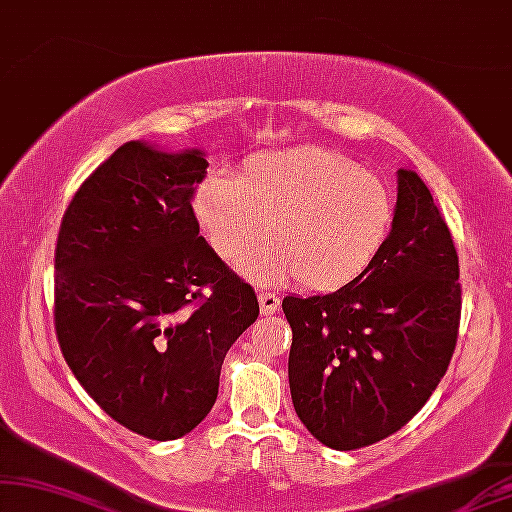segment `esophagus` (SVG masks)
Instances as JSON below:
<instances>
[{"label": "esophagus", "mask_w": 512, "mask_h": 512, "mask_svg": "<svg viewBox=\"0 0 512 512\" xmlns=\"http://www.w3.org/2000/svg\"><path fill=\"white\" fill-rule=\"evenodd\" d=\"M260 307L262 314H276V309L281 307V300H278L276 293H269V290H260Z\"/></svg>", "instance_id": "esophagus-1"}]
</instances>
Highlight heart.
<instances>
[{"instance_id": "heart-1", "label": "heart", "mask_w": 512, "mask_h": 512, "mask_svg": "<svg viewBox=\"0 0 512 512\" xmlns=\"http://www.w3.org/2000/svg\"><path fill=\"white\" fill-rule=\"evenodd\" d=\"M193 210L222 260L243 267L269 241L267 260L248 267L257 281H293L312 290L352 283L390 236L394 203L373 170L321 146L250 155L236 177L215 174Z\"/></svg>"}]
</instances>
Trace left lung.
<instances>
[{"mask_svg":"<svg viewBox=\"0 0 512 512\" xmlns=\"http://www.w3.org/2000/svg\"><path fill=\"white\" fill-rule=\"evenodd\" d=\"M385 248L328 295L283 297L297 418L321 444L364 449L404 428L444 378L461 323L458 255L418 172L401 167Z\"/></svg>","mask_w":512,"mask_h":512,"instance_id":"left-lung-1","label":"left lung"}]
</instances>
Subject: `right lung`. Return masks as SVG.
I'll return each instance as SVG.
<instances>
[{
	"instance_id": "add662e5",
	"label": "right lung",
	"mask_w": 512,
	"mask_h": 512,
	"mask_svg": "<svg viewBox=\"0 0 512 512\" xmlns=\"http://www.w3.org/2000/svg\"><path fill=\"white\" fill-rule=\"evenodd\" d=\"M200 151L129 141L82 181L54 252L63 359L127 430L167 442L215 406L224 357L260 302L198 234Z\"/></svg>"
}]
</instances>
